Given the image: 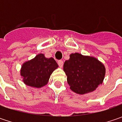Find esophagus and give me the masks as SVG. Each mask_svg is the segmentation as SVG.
Instances as JSON below:
<instances>
[{"mask_svg": "<svg viewBox=\"0 0 122 122\" xmlns=\"http://www.w3.org/2000/svg\"><path fill=\"white\" fill-rule=\"evenodd\" d=\"M58 65H59V66L60 67V68H62V66H63V61L62 60H58Z\"/></svg>", "mask_w": 122, "mask_h": 122, "instance_id": "obj_1", "label": "esophagus"}]
</instances>
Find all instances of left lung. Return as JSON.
<instances>
[{
  "label": "left lung",
  "mask_w": 122,
  "mask_h": 122,
  "mask_svg": "<svg viewBox=\"0 0 122 122\" xmlns=\"http://www.w3.org/2000/svg\"><path fill=\"white\" fill-rule=\"evenodd\" d=\"M71 90L79 94L93 92L102 83L105 68L98 60L75 53L64 64Z\"/></svg>",
  "instance_id": "obj_1"
}]
</instances>
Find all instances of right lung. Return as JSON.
<instances>
[{"instance_id":"obj_1","label":"right lung","mask_w":122,"mask_h":122,"mask_svg":"<svg viewBox=\"0 0 122 122\" xmlns=\"http://www.w3.org/2000/svg\"><path fill=\"white\" fill-rule=\"evenodd\" d=\"M58 65L53 58H46L44 54H39L21 66V75L24 83L31 87L45 86L50 75Z\"/></svg>"}]
</instances>
